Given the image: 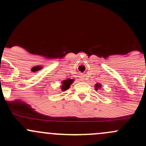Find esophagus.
Here are the masks:
<instances>
[{
	"instance_id": "obj_1",
	"label": "esophagus",
	"mask_w": 146,
	"mask_h": 146,
	"mask_svg": "<svg viewBox=\"0 0 146 146\" xmlns=\"http://www.w3.org/2000/svg\"><path fill=\"white\" fill-rule=\"evenodd\" d=\"M81 81H84V80H85V78H84V77H81Z\"/></svg>"
}]
</instances>
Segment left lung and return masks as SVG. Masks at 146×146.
Instances as JSON below:
<instances>
[{
    "label": "left lung",
    "mask_w": 146,
    "mask_h": 146,
    "mask_svg": "<svg viewBox=\"0 0 146 146\" xmlns=\"http://www.w3.org/2000/svg\"><path fill=\"white\" fill-rule=\"evenodd\" d=\"M100 88H101V85H100V84H97L96 85H95V89H96V90H98V89Z\"/></svg>",
    "instance_id": "obj_1"
}]
</instances>
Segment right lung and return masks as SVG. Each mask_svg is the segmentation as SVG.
I'll list each match as a JSON object with an SVG mask.
<instances>
[{"mask_svg": "<svg viewBox=\"0 0 146 146\" xmlns=\"http://www.w3.org/2000/svg\"><path fill=\"white\" fill-rule=\"evenodd\" d=\"M73 81H74L73 79H67L66 80H65V81H62V86H61V90H62V91L67 90V89L70 87V85L72 84Z\"/></svg>", "mask_w": 146, "mask_h": 146, "instance_id": "right-lung-1", "label": "right lung"}]
</instances>
